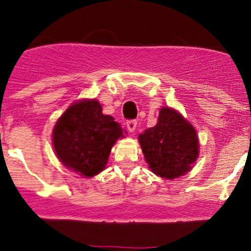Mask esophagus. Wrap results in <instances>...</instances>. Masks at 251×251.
<instances>
[{"label": "esophagus", "mask_w": 251, "mask_h": 251, "mask_svg": "<svg viewBox=\"0 0 251 251\" xmlns=\"http://www.w3.org/2000/svg\"><path fill=\"white\" fill-rule=\"evenodd\" d=\"M135 126H137V122H135V120H127V122H126V127H127V129L131 133L134 132Z\"/></svg>", "instance_id": "obj_1"}]
</instances>
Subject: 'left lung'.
Segmentation results:
<instances>
[{"mask_svg": "<svg viewBox=\"0 0 251 251\" xmlns=\"http://www.w3.org/2000/svg\"><path fill=\"white\" fill-rule=\"evenodd\" d=\"M138 139L149 168L165 179L189 172L200 154L194 126L170 107L160 108L157 125L139 134Z\"/></svg>", "mask_w": 251, "mask_h": 251, "instance_id": "1", "label": "left lung"}]
</instances>
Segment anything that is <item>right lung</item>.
<instances>
[{
  "label": "right lung",
  "instance_id": "right-lung-1",
  "mask_svg": "<svg viewBox=\"0 0 251 251\" xmlns=\"http://www.w3.org/2000/svg\"><path fill=\"white\" fill-rule=\"evenodd\" d=\"M119 138H124L122 126L113 117L102 114L101 105L96 99L74 102L53 129L56 157L82 177H93L105 169L112 146Z\"/></svg>",
  "mask_w": 251,
  "mask_h": 251
}]
</instances>
